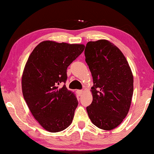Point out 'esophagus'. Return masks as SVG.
Returning <instances> with one entry per match:
<instances>
[{"instance_id":"34e87169","label":"esophagus","mask_w":154,"mask_h":154,"mask_svg":"<svg viewBox=\"0 0 154 154\" xmlns=\"http://www.w3.org/2000/svg\"><path fill=\"white\" fill-rule=\"evenodd\" d=\"M77 94L79 95V96H82L83 93V90H77Z\"/></svg>"}]
</instances>
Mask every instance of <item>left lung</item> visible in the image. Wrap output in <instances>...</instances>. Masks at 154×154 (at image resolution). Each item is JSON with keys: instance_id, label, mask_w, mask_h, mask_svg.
<instances>
[{"instance_id": "left-lung-1", "label": "left lung", "mask_w": 154, "mask_h": 154, "mask_svg": "<svg viewBox=\"0 0 154 154\" xmlns=\"http://www.w3.org/2000/svg\"><path fill=\"white\" fill-rule=\"evenodd\" d=\"M85 56L94 83L88 116L99 128L111 130L129 111L134 83L131 69L120 49L108 40L89 41Z\"/></svg>"}]
</instances>
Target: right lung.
Returning a JSON list of instances; mask_svg holds the SVG:
<instances>
[{"instance_id": "add662e5", "label": "right lung", "mask_w": 154, "mask_h": 154, "mask_svg": "<svg viewBox=\"0 0 154 154\" xmlns=\"http://www.w3.org/2000/svg\"><path fill=\"white\" fill-rule=\"evenodd\" d=\"M83 44L44 41L35 47L22 76L23 96L31 113L47 131H62L71 124L78 101L65 85L66 69L84 50Z\"/></svg>"}]
</instances>
